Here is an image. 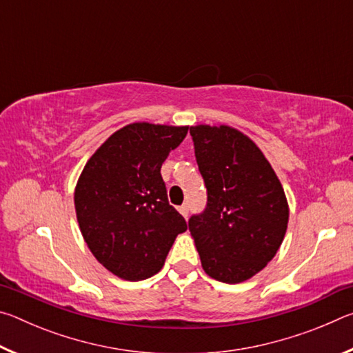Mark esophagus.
I'll list each match as a JSON object with an SVG mask.
<instances>
[{
	"instance_id": "obj_1",
	"label": "esophagus",
	"mask_w": 353,
	"mask_h": 353,
	"mask_svg": "<svg viewBox=\"0 0 353 353\" xmlns=\"http://www.w3.org/2000/svg\"><path fill=\"white\" fill-rule=\"evenodd\" d=\"M179 212H181V214H182L185 219L188 218V205L187 204H183V205L179 207Z\"/></svg>"
}]
</instances>
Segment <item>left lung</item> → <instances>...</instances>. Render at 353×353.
<instances>
[{"mask_svg":"<svg viewBox=\"0 0 353 353\" xmlns=\"http://www.w3.org/2000/svg\"><path fill=\"white\" fill-rule=\"evenodd\" d=\"M207 207L188 221L207 276L241 283L260 272L282 244L290 208L260 148L230 126H191Z\"/></svg>","mask_w":353,"mask_h":353,"instance_id":"left-lung-1","label":"left lung"}]
</instances>
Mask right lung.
Segmentation results:
<instances>
[{
  "label": "right lung",
  "instance_id": "obj_1",
  "mask_svg": "<svg viewBox=\"0 0 353 353\" xmlns=\"http://www.w3.org/2000/svg\"><path fill=\"white\" fill-rule=\"evenodd\" d=\"M188 126L132 123L112 134L83 166L74 190L81 234L101 265L139 282L162 270L187 223L170 205L160 174Z\"/></svg>",
  "mask_w": 353,
  "mask_h": 353
}]
</instances>
